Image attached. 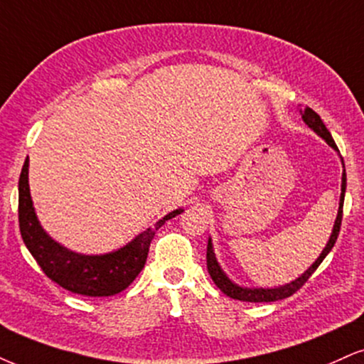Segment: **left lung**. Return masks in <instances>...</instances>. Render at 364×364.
Listing matches in <instances>:
<instances>
[{"instance_id": "1", "label": "left lung", "mask_w": 364, "mask_h": 364, "mask_svg": "<svg viewBox=\"0 0 364 364\" xmlns=\"http://www.w3.org/2000/svg\"><path fill=\"white\" fill-rule=\"evenodd\" d=\"M302 119L306 121V124L309 128H312L314 132L319 134V136L324 138V140L327 141V145H331L334 148V150H338V146H336L333 136H331L329 129L326 128V124L322 123L321 116L317 114L316 111L311 109V107H306V109L302 111ZM344 192H346V170H344V173H343V183H341L339 210H338V218H336V223H334L333 235H331V237H329V243H327L326 248L322 250L321 257L316 259V263H314L312 267L309 268V270L304 273L302 277H299L297 280L291 282V284H287L284 287H278V289H243V287H237L236 284H232L230 278L224 275L221 267L218 264L216 257H214V251H213V243H210V240H209L208 255H205V258H208V272H209L210 278H213L214 284L218 285V289L221 290L223 294H226L228 297L241 300V302H275V300H282V299L290 297V295H294L299 289H302V285L306 284L309 278L312 277V273L317 270V267H319V264L322 263V259L327 257V253L333 250L336 240H338V235H339V230H341V221H343Z\"/></svg>"}]
</instances>
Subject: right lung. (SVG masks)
<instances>
[{"mask_svg": "<svg viewBox=\"0 0 364 364\" xmlns=\"http://www.w3.org/2000/svg\"><path fill=\"white\" fill-rule=\"evenodd\" d=\"M181 213L182 209H177L167 214L155 224V228H148L140 236L134 237L132 243L114 253L87 257L55 243L40 226L30 197L28 156L18 181V223L23 243L31 257L52 282L73 294L86 297H109L127 289L145 267L148 248L155 231L165 221Z\"/></svg>", "mask_w": 364, "mask_h": 364, "instance_id": "1", "label": "right lung"}]
</instances>
